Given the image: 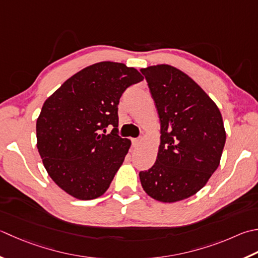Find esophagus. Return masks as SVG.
I'll return each mask as SVG.
<instances>
[{"mask_svg":"<svg viewBox=\"0 0 258 258\" xmlns=\"http://www.w3.org/2000/svg\"><path fill=\"white\" fill-rule=\"evenodd\" d=\"M132 142H133V145H134V146H140L141 144H142V142H143V138L133 139V140H132Z\"/></svg>","mask_w":258,"mask_h":258,"instance_id":"obj_1","label":"esophagus"}]
</instances>
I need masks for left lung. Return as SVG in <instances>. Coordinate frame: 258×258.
Segmentation results:
<instances>
[{
	"label": "left lung",
	"mask_w": 258,
	"mask_h": 258,
	"mask_svg": "<svg viewBox=\"0 0 258 258\" xmlns=\"http://www.w3.org/2000/svg\"><path fill=\"white\" fill-rule=\"evenodd\" d=\"M161 124L153 166L140 180L151 198L175 203L203 189L218 168L226 142L220 110L188 75L169 64L142 68Z\"/></svg>",
	"instance_id": "1"
}]
</instances>
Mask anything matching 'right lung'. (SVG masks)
I'll list each match as a JSON object with an SVG mask.
<instances>
[{
	"label": "right lung",
	"mask_w": 258,
	"mask_h": 258,
	"mask_svg": "<svg viewBox=\"0 0 258 258\" xmlns=\"http://www.w3.org/2000/svg\"><path fill=\"white\" fill-rule=\"evenodd\" d=\"M143 80L135 68L102 61L84 68L45 100L37 119V148L54 183L79 200L104 195L131 146L118 135L125 89ZM113 125L109 135L105 127Z\"/></svg>",
	"instance_id": "add662e5"
}]
</instances>
